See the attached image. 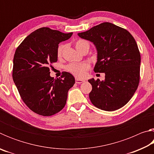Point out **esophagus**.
<instances>
[{
	"label": "esophagus",
	"mask_w": 154,
	"mask_h": 154,
	"mask_svg": "<svg viewBox=\"0 0 154 154\" xmlns=\"http://www.w3.org/2000/svg\"><path fill=\"white\" fill-rule=\"evenodd\" d=\"M84 82H85V80L79 79H78V78H76V79H75V83H78V84H80V83H83Z\"/></svg>",
	"instance_id": "esophagus-1"
}]
</instances>
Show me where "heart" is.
<instances>
[{
    "label": "heart",
    "mask_w": 154,
    "mask_h": 154,
    "mask_svg": "<svg viewBox=\"0 0 154 154\" xmlns=\"http://www.w3.org/2000/svg\"><path fill=\"white\" fill-rule=\"evenodd\" d=\"M75 48L77 49V51L82 52L85 48H90V45L88 41L80 39L77 41L75 43ZM63 48L64 46L62 45L58 47V51H57V54H58V57L61 56ZM88 68H89V66L86 63H71L67 65L66 69L67 71L71 72L75 77L81 78L85 76V72H86Z\"/></svg>",
    "instance_id": "b5f03b06"
}]
</instances>
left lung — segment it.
<instances>
[{"mask_svg":"<svg viewBox=\"0 0 154 154\" xmlns=\"http://www.w3.org/2000/svg\"><path fill=\"white\" fill-rule=\"evenodd\" d=\"M78 36L92 42L97 50L95 72H105V81L88 80L92 86L91 102L106 111H116L131 99L140 79V54L128 31L103 22Z\"/></svg>","mask_w":154,"mask_h":154,"instance_id":"8db88e82","label":"left lung"}]
</instances>
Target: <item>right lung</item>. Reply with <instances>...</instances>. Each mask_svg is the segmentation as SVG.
I'll use <instances>...</instances> for the list:
<instances>
[{
    "instance_id": "1",
    "label": "right lung",
    "mask_w": 154,
    "mask_h": 154,
    "mask_svg": "<svg viewBox=\"0 0 154 154\" xmlns=\"http://www.w3.org/2000/svg\"><path fill=\"white\" fill-rule=\"evenodd\" d=\"M72 35L43 27L26 37L15 50L13 79L24 103L41 116H51L60 111L75 84L69 72H63L61 78L54 79L49 72L51 64L58 60V44Z\"/></svg>"
}]
</instances>
